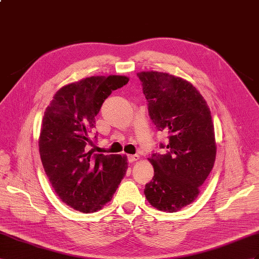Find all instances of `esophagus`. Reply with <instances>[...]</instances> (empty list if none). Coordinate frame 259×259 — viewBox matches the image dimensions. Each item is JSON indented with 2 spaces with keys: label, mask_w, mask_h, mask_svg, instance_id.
I'll return each mask as SVG.
<instances>
[{
  "label": "esophagus",
  "mask_w": 259,
  "mask_h": 259,
  "mask_svg": "<svg viewBox=\"0 0 259 259\" xmlns=\"http://www.w3.org/2000/svg\"><path fill=\"white\" fill-rule=\"evenodd\" d=\"M127 157H128L129 163H132V162H135V161H138L139 157H140V156H139L138 154H132V155H128Z\"/></svg>",
  "instance_id": "1"
}]
</instances>
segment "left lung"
<instances>
[{"label":"left lung","instance_id":"left-lung-1","mask_svg":"<svg viewBox=\"0 0 259 259\" xmlns=\"http://www.w3.org/2000/svg\"><path fill=\"white\" fill-rule=\"evenodd\" d=\"M137 76L147 98L149 116L157 131L168 134L164 153L149 158L154 176L144 195L154 208L176 212L198 197L215 161L211 112L193 84L167 73L149 71Z\"/></svg>","mask_w":259,"mask_h":259}]
</instances>
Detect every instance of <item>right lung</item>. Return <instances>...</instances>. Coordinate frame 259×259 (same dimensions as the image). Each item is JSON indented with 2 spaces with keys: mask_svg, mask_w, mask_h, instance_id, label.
<instances>
[{
  "mask_svg": "<svg viewBox=\"0 0 259 259\" xmlns=\"http://www.w3.org/2000/svg\"><path fill=\"white\" fill-rule=\"evenodd\" d=\"M129 78L91 76L63 86L45 111L39 152L57 195L69 207L90 213L111 200L128 168L120 154H93L95 116L112 91Z\"/></svg>",
  "mask_w": 259,
  "mask_h": 259,
  "instance_id": "obj_1",
  "label": "right lung"
}]
</instances>
